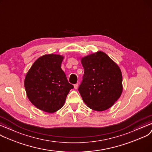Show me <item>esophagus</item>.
Returning <instances> with one entry per match:
<instances>
[{
    "instance_id": "1",
    "label": "esophagus",
    "mask_w": 152,
    "mask_h": 152,
    "mask_svg": "<svg viewBox=\"0 0 152 152\" xmlns=\"http://www.w3.org/2000/svg\"><path fill=\"white\" fill-rule=\"evenodd\" d=\"M78 87V83H76L74 85V88L75 89H77Z\"/></svg>"
}]
</instances>
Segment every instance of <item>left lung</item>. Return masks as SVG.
Instances as JSON below:
<instances>
[{"label": "left lung", "mask_w": 152, "mask_h": 152, "mask_svg": "<svg viewBox=\"0 0 152 152\" xmlns=\"http://www.w3.org/2000/svg\"><path fill=\"white\" fill-rule=\"evenodd\" d=\"M81 62L84 74L78 91L84 103L95 111L109 109L122 91L121 69L102 51L86 56Z\"/></svg>", "instance_id": "left-lung-1"}]
</instances>
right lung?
<instances>
[{
  "label": "right lung",
  "instance_id": "1",
  "mask_svg": "<svg viewBox=\"0 0 152 152\" xmlns=\"http://www.w3.org/2000/svg\"><path fill=\"white\" fill-rule=\"evenodd\" d=\"M64 57L44 55L36 61L25 79V88L31 103L39 110L53 113L60 110L74 86L61 69Z\"/></svg>",
  "mask_w": 152,
  "mask_h": 152
}]
</instances>
